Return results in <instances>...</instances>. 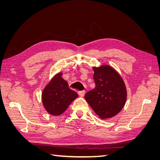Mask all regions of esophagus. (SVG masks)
Masks as SVG:
<instances>
[{
  "mask_svg": "<svg viewBox=\"0 0 160 160\" xmlns=\"http://www.w3.org/2000/svg\"><path fill=\"white\" fill-rule=\"evenodd\" d=\"M85 91L84 90L79 91V95L81 97H83L84 95H85Z\"/></svg>",
  "mask_w": 160,
  "mask_h": 160,
  "instance_id": "esophagus-1",
  "label": "esophagus"
}]
</instances>
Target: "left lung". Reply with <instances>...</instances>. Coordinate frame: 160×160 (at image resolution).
I'll list each match as a JSON object with an SVG mask.
<instances>
[{
    "label": "left lung",
    "instance_id": "left-lung-1",
    "mask_svg": "<svg viewBox=\"0 0 160 160\" xmlns=\"http://www.w3.org/2000/svg\"><path fill=\"white\" fill-rule=\"evenodd\" d=\"M95 88L85 99L99 118L106 119L118 115L126 103L127 89L118 71L108 65L93 67Z\"/></svg>",
    "mask_w": 160,
    "mask_h": 160
}]
</instances>
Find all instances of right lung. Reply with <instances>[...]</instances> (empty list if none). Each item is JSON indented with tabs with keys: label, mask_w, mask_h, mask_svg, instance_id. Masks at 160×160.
<instances>
[{
	"label": "right lung",
	"mask_w": 160,
	"mask_h": 160,
	"mask_svg": "<svg viewBox=\"0 0 160 160\" xmlns=\"http://www.w3.org/2000/svg\"><path fill=\"white\" fill-rule=\"evenodd\" d=\"M62 72L53 76L43 89L42 103L48 113L52 115H59L64 113L78 94L69 88L67 82L62 78Z\"/></svg>",
	"instance_id": "obj_1"
}]
</instances>
